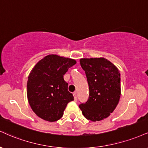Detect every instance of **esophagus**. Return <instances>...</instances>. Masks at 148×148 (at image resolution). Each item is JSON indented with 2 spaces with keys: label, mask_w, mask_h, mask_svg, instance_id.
<instances>
[{
  "label": "esophagus",
  "mask_w": 148,
  "mask_h": 148,
  "mask_svg": "<svg viewBox=\"0 0 148 148\" xmlns=\"http://www.w3.org/2000/svg\"><path fill=\"white\" fill-rule=\"evenodd\" d=\"M73 95H74V101H77V97H76V92H74V94H73Z\"/></svg>",
  "instance_id": "1"
}]
</instances>
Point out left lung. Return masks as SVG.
<instances>
[{"instance_id":"obj_1","label":"left lung","mask_w":148,"mask_h":148,"mask_svg":"<svg viewBox=\"0 0 148 148\" xmlns=\"http://www.w3.org/2000/svg\"><path fill=\"white\" fill-rule=\"evenodd\" d=\"M89 85L88 100L79 105L84 116L99 121L112 113L121 97V75L118 68L104 58H81Z\"/></svg>"}]
</instances>
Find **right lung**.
Wrapping results in <instances>:
<instances>
[{
  "instance_id": "right-lung-1",
  "label": "right lung",
  "mask_w": 148,
  "mask_h": 148,
  "mask_svg": "<svg viewBox=\"0 0 148 148\" xmlns=\"http://www.w3.org/2000/svg\"><path fill=\"white\" fill-rule=\"evenodd\" d=\"M75 60L50 54L39 60L32 69L27 83L29 106L43 120L54 122L63 116L67 103L74 100L63 79Z\"/></svg>"
}]
</instances>
